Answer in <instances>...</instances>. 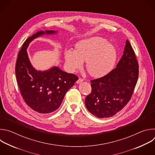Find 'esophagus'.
I'll return each instance as SVG.
<instances>
[{
	"label": "esophagus",
	"instance_id": "1",
	"mask_svg": "<svg viewBox=\"0 0 155 155\" xmlns=\"http://www.w3.org/2000/svg\"><path fill=\"white\" fill-rule=\"evenodd\" d=\"M83 81V78H79L78 80L77 81V83H80L81 82H82Z\"/></svg>",
	"mask_w": 155,
	"mask_h": 155
}]
</instances>
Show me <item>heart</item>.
Segmentation results:
<instances>
[{
	"mask_svg": "<svg viewBox=\"0 0 155 155\" xmlns=\"http://www.w3.org/2000/svg\"><path fill=\"white\" fill-rule=\"evenodd\" d=\"M114 47L105 39L95 37L82 40L75 46V51L65 52V59L68 69L72 72L80 69L83 62L86 68L94 77H101L112 69L116 60Z\"/></svg>",
	"mask_w": 155,
	"mask_h": 155,
	"instance_id": "1",
	"label": "heart"
}]
</instances>
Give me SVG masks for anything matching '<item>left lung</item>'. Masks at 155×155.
I'll list each match as a JSON object with an SVG mask.
<instances>
[{
  "label": "left lung",
  "mask_w": 155,
  "mask_h": 155,
  "mask_svg": "<svg viewBox=\"0 0 155 155\" xmlns=\"http://www.w3.org/2000/svg\"><path fill=\"white\" fill-rule=\"evenodd\" d=\"M139 77L136 54L126 40L123 54L117 67L105 76L91 80V93L85 99V105L99 118L115 115L128 103Z\"/></svg>",
  "instance_id": "obj_1"
}]
</instances>
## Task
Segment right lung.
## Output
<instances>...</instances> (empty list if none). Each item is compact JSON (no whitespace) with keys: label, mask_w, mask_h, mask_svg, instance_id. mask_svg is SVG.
<instances>
[{"label":"right lung","mask_w":155,"mask_h":155,"mask_svg":"<svg viewBox=\"0 0 155 155\" xmlns=\"http://www.w3.org/2000/svg\"><path fill=\"white\" fill-rule=\"evenodd\" d=\"M54 31H39L23 43L18 54L15 74L19 90L26 104L39 114H50L61 105L70 88L78 79L73 74L62 71L58 67L48 71H37L31 64L26 51L29 43L43 34H51Z\"/></svg>","instance_id":"obj_1"}]
</instances>
